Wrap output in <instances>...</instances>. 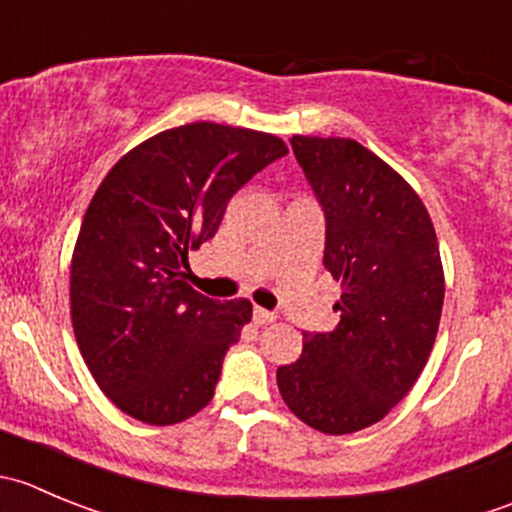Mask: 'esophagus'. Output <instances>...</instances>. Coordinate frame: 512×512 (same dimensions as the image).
<instances>
[{
    "label": "esophagus",
    "instance_id": "34e87169",
    "mask_svg": "<svg viewBox=\"0 0 512 512\" xmlns=\"http://www.w3.org/2000/svg\"><path fill=\"white\" fill-rule=\"evenodd\" d=\"M252 319H255L257 327H265V324H272L277 319L275 312H267V309H260L255 307V312H252Z\"/></svg>",
    "mask_w": 512,
    "mask_h": 512
}]
</instances>
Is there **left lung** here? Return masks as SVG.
Here are the masks:
<instances>
[{
  "label": "left lung",
  "mask_w": 512,
  "mask_h": 512,
  "mask_svg": "<svg viewBox=\"0 0 512 512\" xmlns=\"http://www.w3.org/2000/svg\"><path fill=\"white\" fill-rule=\"evenodd\" d=\"M324 213V267L342 282L334 332L304 337L277 386L294 416L329 436L381 421L426 366L443 307L436 230L396 170L352 138L292 136Z\"/></svg>",
  "instance_id": "obj_1"
}]
</instances>
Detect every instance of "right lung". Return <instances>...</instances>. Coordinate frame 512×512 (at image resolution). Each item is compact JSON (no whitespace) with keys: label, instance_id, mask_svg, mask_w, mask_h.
<instances>
[{"label":"right lung","instance_id":"right-lung-1","mask_svg":"<svg viewBox=\"0 0 512 512\" xmlns=\"http://www.w3.org/2000/svg\"><path fill=\"white\" fill-rule=\"evenodd\" d=\"M282 156L270 133L188 123L133 148L98 185L71 260V319L123 414L170 426L210 404L252 304L195 292L188 250L215 237L232 195Z\"/></svg>","mask_w":512,"mask_h":512}]
</instances>
